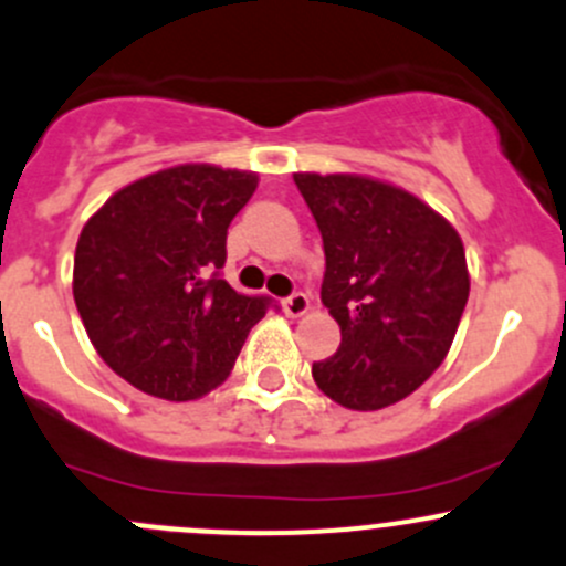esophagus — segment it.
Returning <instances> with one entry per match:
<instances>
[{"label":"esophagus","mask_w":566,"mask_h":566,"mask_svg":"<svg viewBox=\"0 0 566 566\" xmlns=\"http://www.w3.org/2000/svg\"><path fill=\"white\" fill-rule=\"evenodd\" d=\"M282 306L290 317H301L306 310H310V298H306V293H293L284 298Z\"/></svg>","instance_id":"1"}]
</instances>
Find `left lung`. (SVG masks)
Here are the masks:
<instances>
[{
	"instance_id": "8db88e82",
	"label": "left lung",
	"mask_w": 566,
	"mask_h": 566,
	"mask_svg": "<svg viewBox=\"0 0 566 566\" xmlns=\"http://www.w3.org/2000/svg\"><path fill=\"white\" fill-rule=\"evenodd\" d=\"M326 254L321 298L339 348L312 365L339 406L376 411L446 359L470 295L457 229L406 190L348 174H295Z\"/></svg>"
}]
</instances>
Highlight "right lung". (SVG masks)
Returning <instances> with one entry per match:
<instances>
[{"label": "right lung", "mask_w": 566, "mask_h": 566, "mask_svg": "<svg viewBox=\"0 0 566 566\" xmlns=\"http://www.w3.org/2000/svg\"><path fill=\"white\" fill-rule=\"evenodd\" d=\"M249 171L177 166L126 185L85 223L74 301L93 348L132 387L193 400L229 376L273 298L229 287L227 229Z\"/></svg>", "instance_id": "add662e5"}]
</instances>
